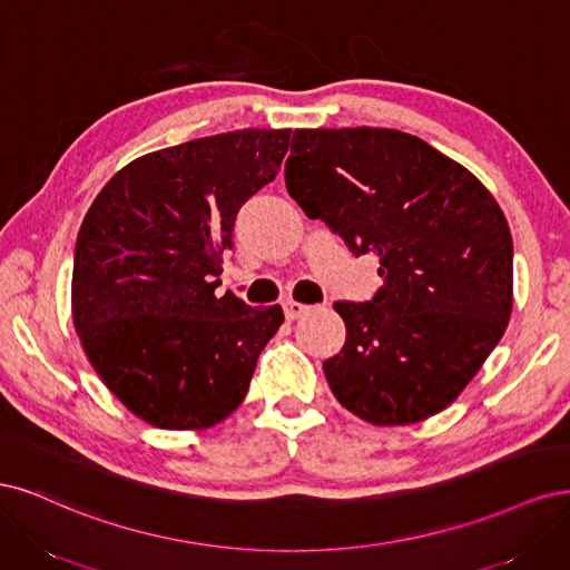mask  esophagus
<instances>
[{
    "label": "esophagus",
    "mask_w": 570,
    "mask_h": 570,
    "mask_svg": "<svg viewBox=\"0 0 570 570\" xmlns=\"http://www.w3.org/2000/svg\"><path fill=\"white\" fill-rule=\"evenodd\" d=\"M309 309V305H303V303H298V301H286L284 303V315H286V320H298L301 315H305V312Z\"/></svg>",
    "instance_id": "1"
}]
</instances>
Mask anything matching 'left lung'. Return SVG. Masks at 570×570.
Here are the masks:
<instances>
[{"mask_svg":"<svg viewBox=\"0 0 570 570\" xmlns=\"http://www.w3.org/2000/svg\"><path fill=\"white\" fill-rule=\"evenodd\" d=\"M286 189L355 255H379L372 301H338L324 376L345 410L405 426L445 410L500 343L513 246L498 200L464 165L385 127L296 130Z\"/></svg>","mask_w":570,"mask_h":570,"instance_id":"8db88e82","label":"left lung"}]
</instances>
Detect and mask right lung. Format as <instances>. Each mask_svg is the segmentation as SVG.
<instances>
[{
    "mask_svg": "<svg viewBox=\"0 0 570 570\" xmlns=\"http://www.w3.org/2000/svg\"><path fill=\"white\" fill-rule=\"evenodd\" d=\"M291 130L146 154L99 191L72 258V324L99 379L146 424L208 429L248 393L279 305L215 296L236 215L277 177Z\"/></svg>",
    "mask_w": 570,
    "mask_h": 570,
    "instance_id": "add662e5",
    "label": "right lung"
}]
</instances>
